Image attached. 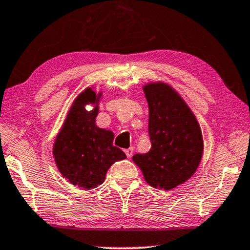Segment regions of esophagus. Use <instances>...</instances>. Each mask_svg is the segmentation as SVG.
Instances as JSON below:
<instances>
[{"mask_svg":"<svg viewBox=\"0 0 250 250\" xmlns=\"http://www.w3.org/2000/svg\"><path fill=\"white\" fill-rule=\"evenodd\" d=\"M125 152L126 157L130 158V157H131V156L133 155V148H132V147H130V148H128V149H125Z\"/></svg>","mask_w":250,"mask_h":250,"instance_id":"34e87169","label":"esophagus"}]
</instances>
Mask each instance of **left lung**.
Here are the masks:
<instances>
[{"label":"left lung","mask_w":250,"mask_h":250,"mask_svg":"<svg viewBox=\"0 0 250 250\" xmlns=\"http://www.w3.org/2000/svg\"><path fill=\"white\" fill-rule=\"evenodd\" d=\"M149 106L151 147L132 157L147 183L172 189L195 173L203 154V138L195 115L183 99L164 83L144 86Z\"/></svg>","instance_id":"obj_1"}]
</instances>
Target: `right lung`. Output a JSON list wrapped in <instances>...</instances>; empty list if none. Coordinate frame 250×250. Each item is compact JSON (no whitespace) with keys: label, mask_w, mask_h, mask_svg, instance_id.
<instances>
[{"label":"right lung","mask_w":250,"mask_h":250,"mask_svg":"<svg viewBox=\"0 0 250 250\" xmlns=\"http://www.w3.org/2000/svg\"><path fill=\"white\" fill-rule=\"evenodd\" d=\"M101 93L91 87L77 96L54 145V158L59 172L78 188L92 189L101 185L111 165L126 158L120 148L113 146L112 131L95 125ZM86 104H95L87 111Z\"/></svg>","instance_id":"1"}]
</instances>
